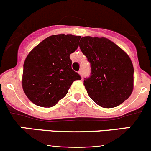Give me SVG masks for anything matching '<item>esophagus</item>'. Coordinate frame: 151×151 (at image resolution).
Listing matches in <instances>:
<instances>
[{
	"mask_svg": "<svg viewBox=\"0 0 151 151\" xmlns=\"http://www.w3.org/2000/svg\"><path fill=\"white\" fill-rule=\"evenodd\" d=\"M79 74H80V75L81 76V78H83V71H81V70H80V71H79Z\"/></svg>",
	"mask_w": 151,
	"mask_h": 151,
	"instance_id": "34e87169",
	"label": "esophagus"
}]
</instances>
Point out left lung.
<instances>
[{"label": "left lung", "instance_id": "left-lung-1", "mask_svg": "<svg viewBox=\"0 0 151 151\" xmlns=\"http://www.w3.org/2000/svg\"><path fill=\"white\" fill-rule=\"evenodd\" d=\"M80 47L91 63V75L84 80L88 94L104 108H112L129 99L134 88V67L129 56L104 37L85 36Z\"/></svg>", "mask_w": 151, "mask_h": 151}]
</instances>
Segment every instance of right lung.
Listing matches in <instances>:
<instances>
[{"instance_id": "right-lung-1", "label": "right lung", "mask_w": 151, "mask_h": 151, "mask_svg": "<svg viewBox=\"0 0 151 151\" xmlns=\"http://www.w3.org/2000/svg\"><path fill=\"white\" fill-rule=\"evenodd\" d=\"M81 36L52 35L29 52L23 65L22 86L30 101L42 107L55 106L68 93L74 81L81 80L71 68L69 56Z\"/></svg>"}]
</instances>
